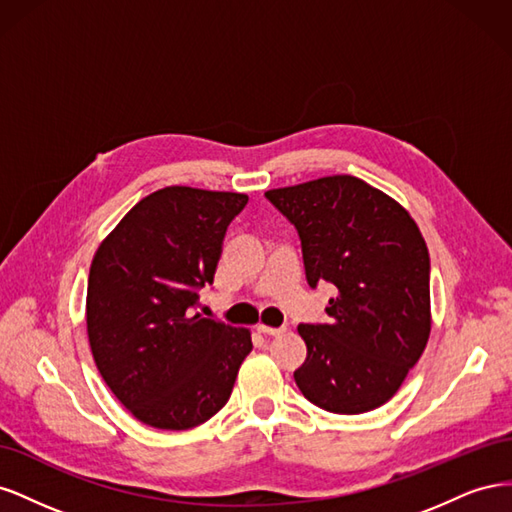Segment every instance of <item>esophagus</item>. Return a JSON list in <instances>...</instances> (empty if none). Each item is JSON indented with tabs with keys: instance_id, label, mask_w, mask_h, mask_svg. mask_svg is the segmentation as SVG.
<instances>
[{
	"instance_id": "esophagus-1",
	"label": "esophagus",
	"mask_w": 512,
	"mask_h": 512,
	"mask_svg": "<svg viewBox=\"0 0 512 512\" xmlns=\"http://www.w3.org/2000/svg\"><path fill=\"white\" fill-rule=\"evenodd\" d=\"M284 331H286L284 327H265V324H258V333H262V335L275 337V335H282Z\"/></svg>"
}]
</instances>
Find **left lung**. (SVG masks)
<instances>
[{
  "instance_id": "obj_1",
  "label": "left lung",
  "mask_w": 512,
  "mask_h": 512,
  "mask_svg": "<svg viewBox=\"0 0 512 512\" xmlns=\"http://www.w3.org/2000/svg\"><path fill=\"white\" fill-rule=\"evenodd\" d=\"M297 228L307 284L329 282L327 324H299L294 382L314 406L361 414L386 404L431 333L429 252L410 213L359 177L333 175L265 192Z\"/></svg>"
}]
</instances>
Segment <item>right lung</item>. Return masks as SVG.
Masks as SVG:
<instances>
[{"label":"right lung","instance_id":"obj_1","mask_svg":"<svg viewBox=\"0 0 512 512\" xmlns=\"http://www.w3.org/2000/svg\"><path fill=\"white\" fill-rule=\"evenodd\" d=\"M245 205L239 192L170 185L138 200L91 260V354L108 389L145 425L181 431L209 421L252 350L250 329L194 314Z\"/></svg>","mask_w":512,"mask_h":512}]
</instances>
